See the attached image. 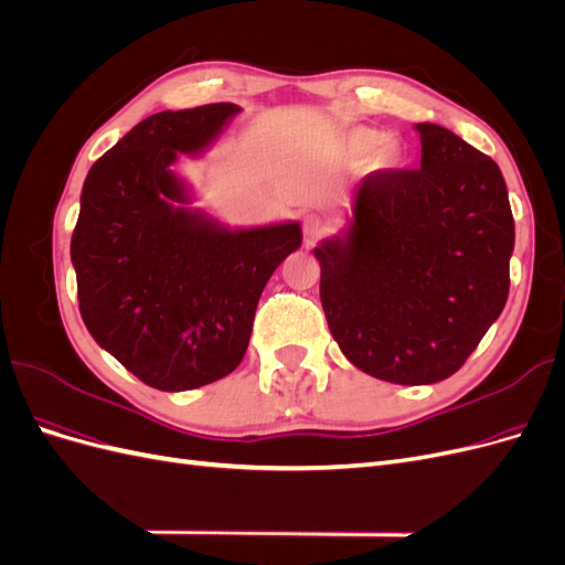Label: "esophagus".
<instances>
[{"instance_id": "obj_1", "label": "esophagus", "mask_w": 565, "mask_h": 565, "mask_svg": "<svg viewBox=\"0 0 565 565\" xmlns=\"http://www.w3.org/2000/svg\"><path fill=\"white\" fill-rule=\"evenodd\" d=\"M322 233H324V224H322V218L318 214L303 216V235H306V241L313 243V241H318Z\"/></svg>"}]
</instances>
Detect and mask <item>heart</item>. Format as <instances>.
<instances>
[{"label":"heart","mask_w":565,"mask_h":565,"mask_svg":"<svg viewBox=\"0 0 565 565\" xmlns=\"http://www.w3.org/2000/svg\"><path fill=\"white\" fill-rule=\"evenodd\" d=\"M324 152L334 162H361L370 174L396 172L405 162L403 148L396 139H386L380 129L363 125L339 127L332 131Z\"/></svg>","instance_id":"b5f03b06"}]
</instances>
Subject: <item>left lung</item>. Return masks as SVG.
Returning <instances> with one entry per match:
<instances>
[{
    "label": "left lung",
    "instance_id": "1",
    "mask_svg": "<svg viewBox=\"0 0 565 565\" xmlns=\"http://www.w3.org/2000/svg\"><path fill=\"white\" fill-rule=\"evenodd\" d=\"M415 129L419 169L365 177L347 231L313 249L341 353L405 386L465 365L504 309L514 252L500 167L446 127Z\"/></svg>",
    "mask_w": 565,
    "mask_h": 565
}]
</instances>
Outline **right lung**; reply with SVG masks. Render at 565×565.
Instances as JSON below:
<instances>
[{"mask_svg":"<svg viewBox=\"0 0 565 565\" xmlns=\"http://www.w3.org/2000/svg\"><path fill=\"white\" fill-rule=\"evenodd\" d=\"M237 113L210 104L150 115L82 188L71 243L82 320L152 388L191 391L241 365L268 278L301 247L297 221L233 231L185 207L179 152L200 156Z\"/></svg>","mask_w":565,"mask_h":565,"instance_id":"add662e5","label":"right lung"}]
</instances>
